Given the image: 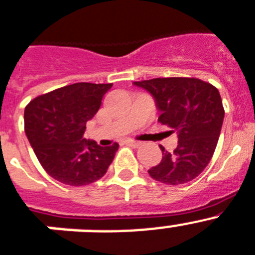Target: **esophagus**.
Here are the masks:
<instances>
[{
  "mask_svg": "<svg viewBox=\"0 0 255 255\" xmlns=\"http://www.w3.org/2000/svg\"><path fill=\"white\" fill-rule=\"evenodd\" d=\"M124 142H126V144H127V145H129V146H132V147H138V146H140V145H141L140 141L129 140V138H128V140L124 141Z\"/></svg>",
  "mask_w": 255,
  "mask_h": 255,
  "instance_id": "obj_1",
  "label": "esophagus"
}]
</instances>
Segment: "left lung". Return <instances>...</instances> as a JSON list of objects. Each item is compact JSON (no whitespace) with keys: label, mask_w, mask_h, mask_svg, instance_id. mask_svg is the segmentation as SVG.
<instances>
[{"label":"left lung","mask_w":255,"mask_h":255,"mask_svg":"<svg viewBox=\"0 0 255 255\" xmlns=\"http://www.w3.org/2000/svg\"><path fill=\"white\" fill-rule=\"evenodd\" d=\"M153 96L158 121L177 131L172 153L162 150L159 164L147 171L154 180L179 185L196 179L213 157L224 119L219 91L194 78H157L133 81Z\"/></svg>","instance_id":"left-lung-1"}]
</instances>
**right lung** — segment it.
I'll use <instances>...</instances> for the list:
<instances>
[{
	"label": "right lung",
	"mask_w": 255,
	"mask_h": 255,
	"mask_svg": "<svg viewBox=\"0 0 255 255\" xmlns=\"http://www.w3.org/2000/svg\"><path fill=\"white\" fill-rule=\"evenodd\" d=\"M113 84L76 83L32 100L24 110V131L38 162L53 179L81 187L100 180L119 145L100 146L84 138Z\"/></svg>",
	"instance_id": "add662e5"
}]
</instances>
